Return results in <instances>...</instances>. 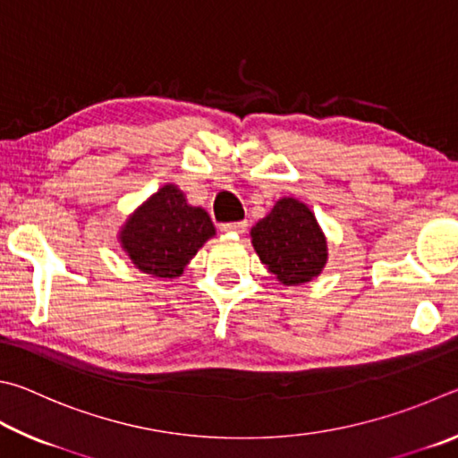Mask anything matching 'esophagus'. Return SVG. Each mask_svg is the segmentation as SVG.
Here are the masks:
<instances>
[{
    "label": "esophagus",
    "mask_w": 458,
    "mask_h": 458,
    "mask_svg": "<svg viewBox=\"0 0 458 458\" xmlns=\"http://www.w3.org/2000/svg\"><path fill=\"white\" fill-rule=\"evenodd\" d=\"M223 233H245L247 221H235V223H223L221 225Z\"/></svg>",
    "instance_id": "obj_1"
}]
</instances>
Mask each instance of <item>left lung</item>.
Returning <instances> with one entry per match:
<instances>
[{
	"label": "left lung",
	"mask_w": 458,
	"mask_h": 458,
	"mask_svg": "<svg viewBox=\"0 0 458 458\" xmlns=\"http://www.w3.org/2000/svg\"><path fill=\"white\" fill-rule=\"evenodd\" d=\"M251 245L263 266L284 285H301L322 274L327 239L311 208L295 197H282L251 227Z\"/></svg>",
	"instance_id": "obj_1"
}]
</instances>
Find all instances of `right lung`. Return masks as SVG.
I'll return each mask as SVG.
<instances>
[{"mask_svg": "<svg viewBox=\"0 0 458 458\" xmlns=\"http://www.w3.org/2000/svg\"><path fill=\"white\" fill-rule=\"evenodd\" d=\"M215 233L205 208L189 205L187 195L166 182L126 216L118 243L142 274L174 279Z\"/></svg>", "mask_w": 458, "mask_h": 458, "instance_id": "add662e5", "label": "right lung"}]
</instances>
